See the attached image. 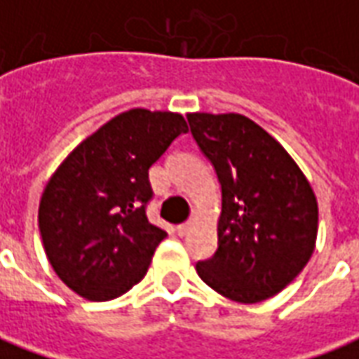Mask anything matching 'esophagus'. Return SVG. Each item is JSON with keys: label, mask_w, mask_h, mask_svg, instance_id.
<instances>
[{"label": "esophagus", "mask_w": 359, "mask_h": 359, "mask_svg": "<svg viewBox=\"0 0 359 359\" xmlns=\"http://www.w3.org/2000/svg\"><path fill=\"white\" fill-rule=\"evenodd\" d=\"M192 226H194V223H192V221H188V223H182V225L177 226V234H179V236H187V234L192 231Z\"/></svg>", "instance_id": "obj_1"}]
</instances>
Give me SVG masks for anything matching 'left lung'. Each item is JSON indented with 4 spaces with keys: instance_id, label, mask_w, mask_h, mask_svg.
Masks as SVG:
<instances>
[{
    "instance_id": "8db88e82",
    "label": "left lung",
    "mask_w": 359,
    "mask_h": 359,
    "mask_svg": "<svg viewBox=\"0 0 359 359\" xmlns=\"http://www.w3.org/2000/svg\"><path fill=\"white\" fill-rule=\"evenodd\" d=\"M221 184L217 252L196 271L229 300L257 304L300 275L316 250L317 198L290 154L238 113H188Z\"/></svg>"
}]
</instances>
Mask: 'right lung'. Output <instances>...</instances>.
<instances>
[{"instance_id":"1","label":"right lung","mask_w":359,"mask_h":359,"mask_svg":"<svg viewBox=\"0 0 359 359\" xmlns=\"http://www.w3.org/2000/svg\"><path fill=\"white\" fill-rule=\"evenodd\" d=\"M188 125L180 113L136 107L100 126L43 188L38 226L57 277L107 302L138 285L167 233L146 217L148 171Z\"/></svg>"}]
</instances>
